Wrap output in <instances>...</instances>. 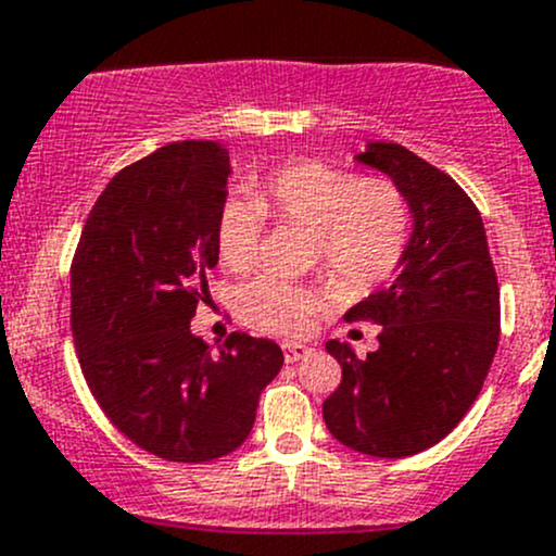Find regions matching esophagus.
Segmentation results:
<instances>
[{"label":"esophagus","mask_w":556,"mask_h":556,"mask_svg":"<svg viewBox=\"0 0 556 556\" xmlns=\"http://www.w3.org/2000/svg\"><path fill=\"white\" fill-rule=\"evenodd\" d=\"M305 356H311V348H307V345H296V342H289V345H283L286 364H296V362H302Z\"/></svg>","instance_id":"esophagus-1"}]
</instances>
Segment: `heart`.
Listing matches in <instances>:
<instances>
[{"instance_id":"heart-1","label":"heart","mask_w":556,"mask_h":556,"mask_svg":"<svg viewBox=\"0 0 556 556\" xmlns=\"http://www.w3.org/2000/svg\"><path fill=\"white\" fill-rule=\"evenodd\" d=\"M265 216L311 227L316 260L353 294L391 278L409 240V205L391 179H358L329 160L300 157L265 170L254 181V194H230L219 205L214 240L227 270L254 267ZM238 313L265 334L300 337L316 324L318 291L260 276L238 291Z\"/></svg>"}]
</instances>
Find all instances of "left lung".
<instances>
[{"mask_svg":"<svg viewBox=\"0 0 556 556\" xmlns=\"http://www.w3.org/2000/svg\"><path fill=\"white\" fill-rule=\"evenodd\" d=\"M356 160L402 190L412 236L399 278L345 313L380 324V348L358 358L348 342H326L342 382L324 420L345 447L409 457L442 442L477 402L501 337V289L482 216L455 179L386 141Z\"/></svg>","mask_w":556,"mask_h":556,"instance_id":"left-lung-1","label":"left lung"}]
</instances>
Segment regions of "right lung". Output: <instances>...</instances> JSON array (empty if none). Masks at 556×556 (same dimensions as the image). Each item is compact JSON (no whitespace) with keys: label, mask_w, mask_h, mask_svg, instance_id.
<instances>
[{"label":"right lung","mask_w":556,"mask_h":556,"mask_svg":"<svg viewBox=\"0 0 556 556\" xmlns=\"http://www.w3.org/2000/svg\"><path fill=\"white\" fill-rule=\"evenodd\" d=\"M230 154L174 141L99 194L72 260V334L90 393L136 447L205 463L251 433L283 366L273 340L232 331L211 356L190 320L208 294Z\"/></svg>","instance_id":"right-lung-1"}]
</instances>
